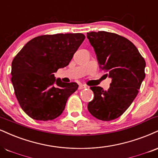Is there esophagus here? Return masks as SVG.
Listing matches in <instances>:
<instances>
[{
	"instance_id": "esophagus-1",
	"label": "esophagus",
	"mask_w": 158,
	"mask_h": 158,
	"mask_svg": "<svg viewBox=\"0 0 158 158\" xmlns=\"http://www.w3.org/2000/svg\"><path fill=\"white\" fill-rule=\"evenodd\" d=\"M87 85H83V84H80V85H79V90H82V89H85V88H87Z\"/></svg>"
}]
</instances>
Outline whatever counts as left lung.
I'll return each instance as SVG.
<instances>
[{
  "label": "left lung",
  "instance_id": "obj_1",
  "mask_svg": "<svg viewBox=\"0 0 158 158\" xmlns=\"http://www.w3.org/2000/svg\"><path fill=\"white\" fill-rule=\"evenodd\" d=\"M94 47L100 69L112 79L110 88L91 87L94 94L87 109L102 121L121 116L131 105L145 78L146 62L132 42L117 34L104 31L87 33Z\"/></svg>",
  "mask_w": 158,
  "mask_h": 158
}]
</instances>
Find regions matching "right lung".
Instances as JSON below:
<instances>
[{
    "instance_id": "1",
    "label": "right lung",
    "mask_w": 158,
    "mask_h": 158,
    "mask_svg": "<svg viewBox=\"0 0 158 158\" xmlns=\"http://www.w3.org/2000/svg\"><path fill=\"white\" fill-rule=\"evenodd\" d=\"M85 38L81 33L38 36L15 56L11 81L20 106L31 118L53 120L63 112L79 85L62 82L54 73L68 65Z\"/></svg>"
}]
</instances>
